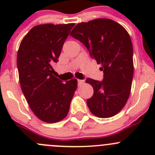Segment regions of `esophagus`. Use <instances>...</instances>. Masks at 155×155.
Returning <instances> with one entry per match:
<instances>
[{"mask_svg":"<svg viewBox=\"0 0 155 155\" xmlns=\"http://www.w3.org/2000/svg\"><path fill=\"white\" fill-rule=\"evenodd\" d=\"M77 82H78V85H79V86L82 85H83L84 82H84V80H81V79H78Z\"/></svg>","mask_w":155,"mask_h":155,"instance_id":"esophagus-1","label":"esophagus"}]
</instances>
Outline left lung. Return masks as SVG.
I'll return each mask as SVG.
<instances>
[{
  "instance_id": "8db88e82",
  "label": "left lung",
  "mask_w": 155,
  "mask_h": 155,
  "mask_svg": "<svg viewBox=\"0 0 155 155\" xmlns=\"http://www.w3.org/2000/svg\"><path fill=\"white\" fill-rule=\"evenodd\" d=\"M70 36L85 45L104 72L101 82L90 78L85 81L94 88L87 107L99 118L114 116L126 104L132 85L133 46L129 34L113 20L97 18L76 25Z\"/></svg>"
}]
</instances>
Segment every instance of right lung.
<instances>
[{"label": "right lung", "mask_w": 155, "mask_h": 155, "mask_svg": "<svg viewBox=\"0 0 155 155\" xmlns=\"http://www.w3.org/2000/svg\"><path fill=\"white\" fill-rule=\"evenodd\" d=\"M74 25L70 23L34 26L18 48L17 67L21 91L33 112L45 122H58L68 115L77 88L76 79L63 82L54 76L52 68Z\"/></svg>", "instance_id": "right-lung-1"}]
</instances>
